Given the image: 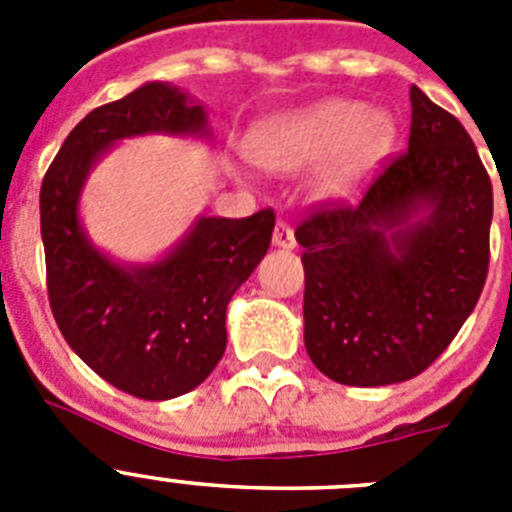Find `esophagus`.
<instances>
[{"label":"esophagus","instance_id":"1","mask_svg":"<svg viewBox=\"0 0 512 512\" xmlns=\"http://www.w3.org/2000/svg\"><path fill=\"white\" fill-rule=\"evenodd\" d=\"M274 246H279V248H295L297 246L295 230H292V225H289L287 220H279L277 228H274Z\"/></svg>","mask_w":512,"mask_h":512}]
</instances>
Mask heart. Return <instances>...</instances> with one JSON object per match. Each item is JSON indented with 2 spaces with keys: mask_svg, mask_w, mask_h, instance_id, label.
Listing matches in <instances>:
<instances>
[{
  "mask_svg": "<svg viewBox=\"0 0 512 512\" xmlns=\"http://www.w3.org/2000/svg\"><path fill=\"white\" fill-rule=\"evenodd\" d=\"M395 125L354 99H323L279 115L248 135V156L269 171H300L328 158L320 169L325 192H346L387 153Z\"/></svg>",
  "mask_w": 512,
  "mask_h": 512,
  "instance_id": "obj_1",
  "label": "heart"
}]
</instances>
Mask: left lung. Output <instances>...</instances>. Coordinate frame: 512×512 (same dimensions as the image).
<instances>
[{"label": "left lung", "instance_id": "1", "mask_svg": "<svg viewBox=\"0 0 512 512\" xmlns=\"http://www.w3.org/2000/svg\"><path fill=\"white\" fill-rule=\"evenodd\" d=\"M402 151L359 202L312 207L295 238L305 266V348L333 382H408L446 351L490 269L492 182L459 120L418 87ZM425 206L429 215L409 220Z\"/></svg>", "mask_w": 512, "mask_h": 512}]
</instances>
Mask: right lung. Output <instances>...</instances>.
<instances>
[{
  "mask_svg": "<svg viewBox=\"0 0 512 512\" xmlns=\"http://www.w3.org/2000/svg\"><path fill=\"white\" fill-rule=\"evenodd\" d=\"M143 133H207V115L179 89L151 81L71 130L40 187L45 284L53 318L84 364L140 400H171L223 359L225 310L269 251L274 210L202 217L158 264H112L81 230L79 194L99 153Z\"/></svg>",
  "mask_w": 512,
  "mask_h": 512,
  "instance_id": "obj_1",
  "label": "right lung"
}]
</instances>
